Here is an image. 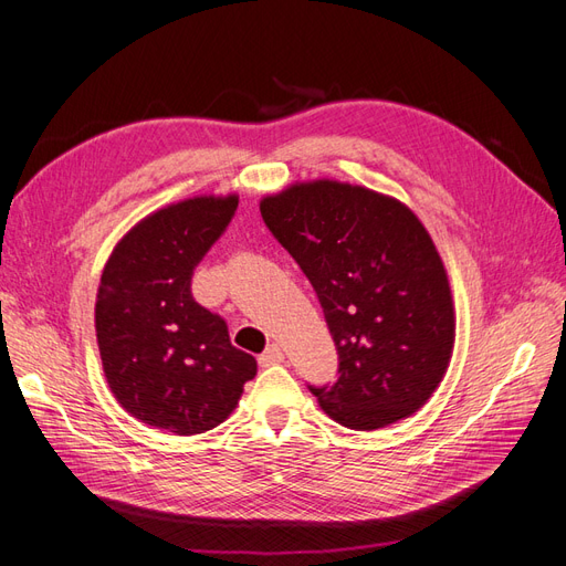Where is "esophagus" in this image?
<instances>
[{
    "instance_id": "34e87169",
    "label": "esophagus",
    "mask_w": 566,
    "mask_h": 566,
    "mask_svg": "<svg viewBox=\"0 0 566 566\" xmlns=\"http://www.w3.org/2000/svg\"><path fill=\"white\" fill-rule=\"evenodd\" d=\"M285 358V354H283V347L281 345H269L262 354H260V366H276V364H281Z\"/></svg>"
}]
</instances>
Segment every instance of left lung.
Segmentation results:
<instances>
[{
  "label": "left lung",
  "instance_id": "8db88e82",
  "mask_svg": "<svg viewBox=\"0 0 566 566\" xmlns=\"http://www.w3.org/2000/svg\"><path fill=\"white\" fill-rule=\"evenodd\" d=\"M310 279L337 349V380L310 385L349 430H378L432 397L453 349L441 256L399 200L352 184H295L260 205Z\"/></svg>",
  "mask_w": 566,
  "mask_h": 566
}]
</instances>
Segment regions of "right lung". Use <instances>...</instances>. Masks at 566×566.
Here are the masks:
<instances>
[{
    "instance_id": "obj_1",
    "label": "right lung",
    "mask_w": 566,
    "mask_h": 566,
    "mask_svg": "<svg viewBox=\"0 0 566 566\" xmlns=\"http://www.w3.org/2000/svg\"><path fill=\"white\" fill-rule=\"evenodd\" d=\"M238 198H191L139 221L113 250L96 295V339L111 391L129 416L175 434L229 418L254 356L227 321L193 300L202 256L227 231Z\"/></svg>"
}]
</instances>
